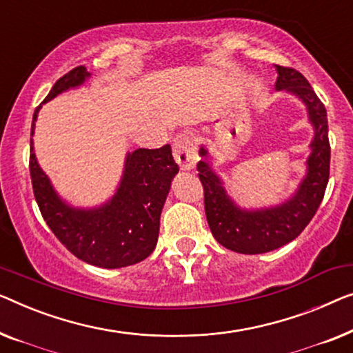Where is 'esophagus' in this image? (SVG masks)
Returning <instances> with one entry per match:
<instances>
[{
	"label": "esophagus",
	"mask_w": 353,
	"mask_h": 353,
	"mask_svg": "<svg viewBox=\"0 0 353 353\" xmlns=\"http://www.w3.org/2000/svg\"><path fill=\"white\" fill-rule=\"evenodd\" d=\"M172 153L182 171H190L198 161L196 142L190 132H181L172 143Z\"/></svg>",
	"instance_id": "esophagus-1"
}]
</instances>
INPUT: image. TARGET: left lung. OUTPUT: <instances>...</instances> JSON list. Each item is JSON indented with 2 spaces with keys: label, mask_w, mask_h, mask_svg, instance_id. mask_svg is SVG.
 Masks as SVG:
<instances>
[{
  "label": "left lung",
  "mask_w": 353,
  "mask_h": 353,
  "mask_svg": "<svg viewBox=\"0 0 353 353\" xmlns=\"http://www.w3.org/2000/svg\"><path fill=\"white\" fill-rule=\"evenodd\" d=\"M278 73L275 89L292 94L304 103L307 117L314 128L310 155L307 158L305 176L296 192L280 205L246 210L228 195L224 181L206 161L210 152L200 147L198 161L200 181L205 188V211L212 235L227 250L241 254H262L278 250L294 240L315 216L323 200L330 179V141H327L326 108L309 81L294 68L275 65Z\"/></svg>",
  "instance_id": "8db88e82"
}]
</instances>
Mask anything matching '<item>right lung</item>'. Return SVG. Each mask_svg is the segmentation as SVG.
Returning <instances> with one entry per match:
<instances>
[{
    "instance_id": "obj_1",
    "label": "right lung",
    "mask_w": 353,
    "mask_h": 353,
    "mask_svg": "<svg viewBox=\"0 0 353 353\" xmlns=\"http://www.w3.org/2000/svg\"><path fill=\"white\" fill-rule=\"evenodd\" d=\"M89 77L91 73L84 67L73 68L57 79L43 103L79 88ZM41 105L33 113L32 137ZM177 172L170 145L155 150L137 148L126 153L121 181L110 200L94 208H77L56 192L38 165L33 139H30V176L43 219L73 256L103 269L137 264L152 254L163 205Z\"/></svg>"
}]
</instances>
